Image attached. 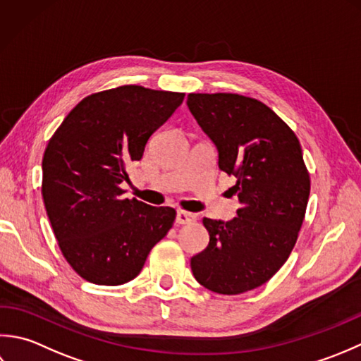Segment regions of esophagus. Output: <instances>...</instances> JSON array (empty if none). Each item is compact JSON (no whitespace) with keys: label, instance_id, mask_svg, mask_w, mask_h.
Wrapping results in <instances>:
<instances>
[{"label":"esophagus","instance_id":"obj_1","mask_svg":"<svg viewBox=\"0 0 361 361\" xmlns=\"http://www.w3.org/2000/svg\"><path fill=\"white\" fill-rule=\"evenodd\" d=\"M195 219H196V215H193V213H190V212L179 210L178 215H176V223L178 224H191Z\"/></svg>","mask_w":361,"mask_h":361}]
</instances>
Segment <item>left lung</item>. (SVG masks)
<instances>
[{"instance_id": "1", "label": "left lung", "mask_w": 361, "mask_h": 361, "mask_svg": "<svg viewBox=\"0 0 361 361\" xmlns=\"http://www.w3.org/2000/svg\"><path fill=\"white\" fill-rule=\"evenodd\" d=\"M190 112L233 174L232 221L204 218L209 246L191 259L197 282L218 294L267 283L288 259L304 223L310 174L296 134L262 101L237 93H190Z\"/></svg>"}]
</instances>
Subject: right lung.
I'll list each match as a JSON object with an SVG mask.
<instances>
[{"instance_id": "1", "label": "right lung", "mask_w": 361, "mask_h": 361, "mask_svg": "<svg viewBox=\"0 0 361 361\" xmlns=\"http://www.w3.org/2000/svg\"><path fill=\"white\" fill-rule=\"evenodd\" d=\"M183 97L142 85L88 94L49 138L43 202L62 255L87 282L115 286L135 279L173 227L174 209L123 197L120 183Z\"/></svg>"}]
</instances>
